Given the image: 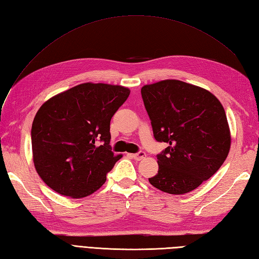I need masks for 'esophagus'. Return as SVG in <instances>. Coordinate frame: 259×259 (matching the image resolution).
Here are the masks:
<instances>
[{
	"mask_svg": "<svg viewBox=\"0 0 259 259\" xmlns=\"http://www.w3.org/2000/svg\"><path fill=\"white\" fill-rule=\"evenodd\" d=\"M133 159H135L137 161H140L146 158V152L145 151H139L137 153H134V154H131Z\"/></svg>",
	"mask_w": 259,
	"mask_h": 259,
	"instance_id": "34e87169",
	"label": "esophagus"
}]
</instances>
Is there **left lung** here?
Returning <instances> with one entry per match:
<instances>
[{"label":"left lung","instance_id":"1","mask_svg":"<svg viewBox=\"0 0 259 259\" xmlns=\"http://www.w3.org/2000/svg\"><path fill=\"white\" fill-rule=\"evenodd\" d=\"M142 97L156 142V189L184 194L213 176L229 153L231 137L225 109L213 94L189 83L164 80L145 85Z\"/></svg>","mask_w":259,"mask_h":259}]
</instances>
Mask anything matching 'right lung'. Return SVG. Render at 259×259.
Masks as SVG:
<instances>
[{
	"label": "right lung",
	"instance_id": "add662e5",
	"mask_svg": "<svg viewBox=\"0 0 259 259\" xmlns=\"http://www.w3.org/2000/svg\"><path fill=\"white\" fill-rule=\"evenodd\" d=\"M128 95L123 86L84 83L38 109L31 128L33 162L54 191L80 199L105 184L122 156L109 145L110 121Z\"/></svg>",
	"mask_w": 259,
	"mask_h": 259
}]
</instances>
